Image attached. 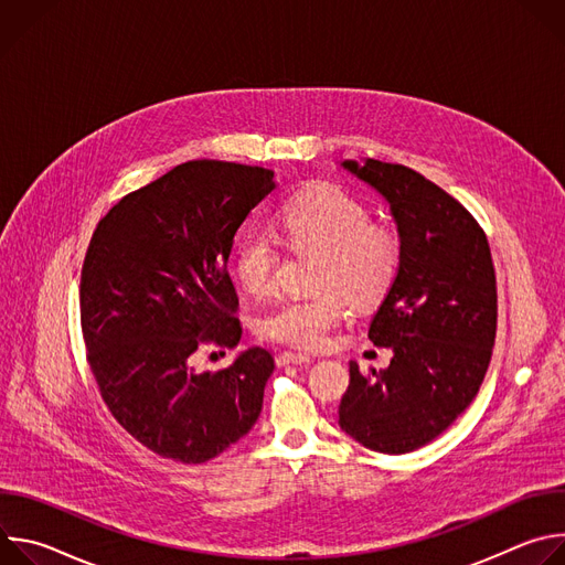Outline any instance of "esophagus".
Listing matches in <instances>:
<instances>
[{
  "label": "esophagus",
  "instance_id": "obj_1",
  "mask_svg": "<svg viewBox=\"0 0 565 565\" xmlns=\"http://www.w3.org/2000/svg\"><path fill=\"white\" fill-rule=\"evenodd\" d=\"M277 366H286V364H306L312 362V355L308 353H292V351H284L277 355Z\"/></svg>",
  "mask_w": 565,
  "mask_h": 565
}]
</instances>
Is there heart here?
<instances>
[{
  "instance_id": "obj_1",
  "label": "heart",
  "mask_w": 565,
  "mask_h": 565,
  "mask_svg": "<svg viewBox=\"0 0 565 565\" xmlns=\"http://www.w3.org/2000/svg\"><path fill=\"white\" fill-rule=\"evenodd\" d=\"M279 227L292 246L319 248L324 257L312 281L321 290L286 297L259 317L257 331L268 342L321 349L347 315V297L360 308L375 306L399 275V236L375 225L373 212L342 190H312L290 199L279 214ZM279 262L281 238L268 225H248L236 241L234 273L255 295L275 288Z\"/></svg>"
}]
</instances>
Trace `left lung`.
I'll use <instances>...</instances> for the list:
<instances>
[{
	"label": "left lung",
	"instance_id": "obj_1",
	"mask_svg": "<svg viewBox=\"0 0 565 565\" xmlns=\"http://www.w3.org/2000/svg\"><path fill=\"white\" fill-rule=\"evenodd\" d=\"M391 205L399 275L371 319L369 340L393 349L340 402V427L366 449L409 454L440 436L476 397L497 340V273L488 236L451 194L423 174L364 158L342 163Z\"/></svg>",
	"mask_w": 565,
	"mask_h": 565
}]
</instances>
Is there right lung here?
Instances as JSON below:
<instances>
[{
  "instance_id": "add662e5",
  "label": "right lung",
  "mask_w": 565,
  "mask_h": 565,
  "mask_svg": "<svg viewBox=\"0 0 565 565\" xmlns=\"http://www.w3.org/2000/svg\"><path fill=\"white\" fill-rule=\"evenodd\" d=\"M273 172L190 160L122 196L96 225L79 275V327L98 391L149 451L199 465L257 423L275 369L253 347L194 371L201 347L241 340L227 259L238 227L275 190Z\"/></svg>"
}]
</instances>
